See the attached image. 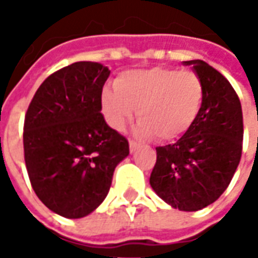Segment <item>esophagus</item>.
Instances as JSON below:
<instances>
[{
  "mask_svg": "<svg viewBox=\"0 0 258 258\" xmlns=\"http://www.w3.org/2000/svg\"><path fill=\"white\" fill-rule=\"evenodd\" d=\"M138 146H140V144H138L137 141L130 140V151L135 152V151H137V149H138Z\"/></svg>",
  "mask_w": 258,
  "mask_h": 258,
  "instance_id": "esophagus-1",
  "label": "esophagus"
}]
</instances>
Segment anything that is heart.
Returning <instances> with one entry per match:
<instances>
[{"label":"heart","instance_id":"heart-1","mask_svg":"<svg viewBox=\"0 0 258 258\" xmlns=\"http://www.w3.org/2000/svg\"><path fill=\"white\" fill-rule=\"evenodd\" d=\"M116 90H103L102 107L107 123L117 131L131 118H140L144 137L174 141L185 135L199 117L205 84L194 70L153 68L118 76Z\"/></svg>","mask_w":258,"mask_h":258}]
</instances>
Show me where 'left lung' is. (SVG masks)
I'll return each instance as SVG.
<instances>
[{"mask_svg": "<svg viewBox=\"0 0 258 258\" xmlns=\"http://www.w3.org/2000/svg\"><path fill=\"white\" fill-rule=\"evenodd\" d=\"M205 84V99L192 128L175 144L156 148L151 186L174 209L198 211L216 202L242 156L243 116L231 83L200 59L186 60Z\"/></svg>", "mask_w": 258, "mask_h": 258, "instance_id": "obj_1", "label": "left lung"}]
</instances>
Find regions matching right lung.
<instances>
[{"label": "right lung", "instance_id": "add662e5", "mask_svg": "<svg viewBox=\"0 0 258 258\" xmlns=\"http://www.w3.org/2000/svg\"><path fill=\"white\" fill-rule=\"evenodd\" d=\"M110 70L76 62L44 80L25 116L23 149L33 189L66 218L90 214L106 198L113 173L128 156V141L102 116Z\"/></svg>", "mask_w": 258, "mask_h": 258}]
</instances>
